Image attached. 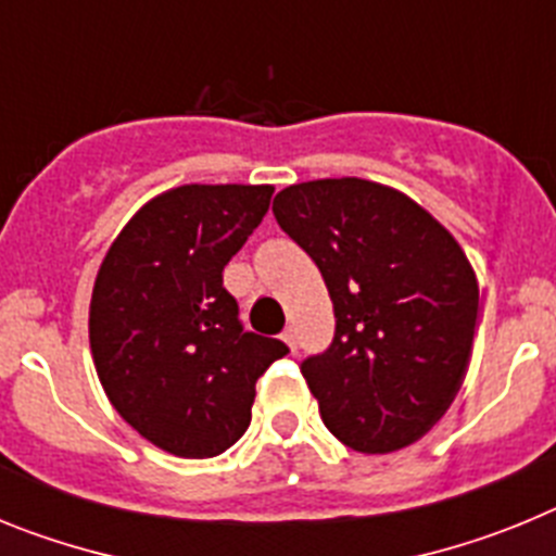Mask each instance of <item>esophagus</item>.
I'll use <instances>...</instances> for the list:
<instances>
[{"label":"esophagus","mask_w":556,"mask_h":556,"mask_svg":"<svg viewBox=\"0 0 556 556\" xmlns=\"http://www.w3.org/2000/svg\"><path fill=\"white\" fill-rule=\"evenodd\" d=\"M281 337H283V342H287V345H289V348H292V353H298V331H294V328H292V326H289V328H287V331H283V333H281Z\"/></svg>","instance_id":"34e87169"}]
</instances>
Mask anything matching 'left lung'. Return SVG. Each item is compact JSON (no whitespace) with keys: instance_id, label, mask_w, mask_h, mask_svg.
Returning <instances> with one entry per match:
<instances>
[{"instance_id":"1","label":"left lung","mask_w":556,"mask_h":556,"mask_svg":"<svg viewBox=\"0 0 556 556\" xmlns=\"http://www.w3.org/2000/svg\"><path fill=\"white\" fill-rule=\"evenodd\" d=\"M273 214L333 303L331 345L301 362L326 429L362 454L420 440L459 392L479 317L456 239L406 194L362 178L289 186Z\"/></svg>"}]
</instances>
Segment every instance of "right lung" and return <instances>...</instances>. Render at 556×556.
<instances>
[{
  "label": "right lung",
  "instance_id": "right-lung-1",
  "mask_svg": "<svg viewBox=\"0 0 556 556\" xmlns=\"http://www.w3.org/2000/svg\"><path fill=\"white\" fill-rule=\"evenodd\" d=\"M273 186H180L125 225L97 275L88 337L113 409L152 445L217 456L250 426L255 381L281 339L244 331L223 269Z\"/></svg>",
  "mask_w": 556,
  "mask_h": 556
}]
</instances>
